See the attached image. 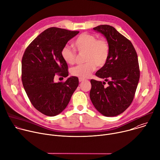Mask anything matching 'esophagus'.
I'll return each instance as SVG.
<instances>
[{
  "label": "esophagus",
  "mask_w": 160,
  "mask_h": 160,
  "mask_svg": "<svg viewBox=\"0 0 160 160\" xmlns=\"http://www.w3.org/2000/svg\"><path fill=\"white\" fill-rule=\"evenodd\" d=\"M85 80V79H84V78H79V82H83Z\"/></svg>",
  "instance_id": "obj_1"
}]
</instances>
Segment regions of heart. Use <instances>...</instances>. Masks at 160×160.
I'll use <instances>...</instances> for the list:
<instances>
[{"mask_svg": "<svg viewBox=\"0 0 160 160\" xmlns=\"http://www.w3.org/2000/svg\"><path fill=\"white\" fill-rule=\"evenodd\" d=\"M73 47L79 52H85L84 64L72 68L71 73L81 78H87L96 68L102 66L106 62L109 54L108 42L104 38H98L91 34L82 33L74 41ZM62 59L68 64H73L75 61L76 52L70 46L63 47L61 52Z\"/></svg>", "mask_w": 160, "mask_h": 160, "instance_id": "heart-1", "label": "heart"}]
</instances>
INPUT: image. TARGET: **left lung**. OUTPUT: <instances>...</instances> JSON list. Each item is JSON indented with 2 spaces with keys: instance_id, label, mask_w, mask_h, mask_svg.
I'll return each mask as SVG.
<instances>
[{
  "instance_id": "1",
  "label": "left lung",
  "mask_w": 160,
  "mask_h": 160,
  "mask_svg": "<svg viewBox=\"0 0 160 160\" xmlns=\"http://www.w3.org/2000/svg\"><path fill=\"white\" fill-rule=\"evenodd\" d=\"M104 35L109 46L105 64L96 75L108 81L91 80L90 98L95 108L105 117H115L131 104L138 87L140 71L138 54L131 42L115 28L99 25L93 28Z\"/></svg>"
}]
</instances>
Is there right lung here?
Segmentation results:
<instances>
[{
    "mask_svg": "<svg viewBox=\"0 0 160 160\" xmlns=\"http://www.w3.org/2000/svg\"><path fill=\"white\" fill-rule=\"evenodd\" d=\"M79 32L52 27L43 31L28 45L22 58L21 79L33 106L45 115L54 117L68 106L78 85L77 77L55 82L58 74L68 76L61 50Z\"/></svg>",
    "mask_w": 160,
    "mask_h": 160,
    "instance_id": "1",
    "label": "right lung"
}]
</instances>
